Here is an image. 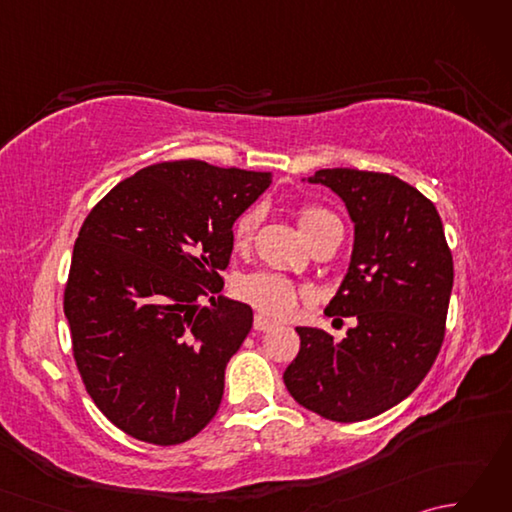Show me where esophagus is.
Listing matches in <instances>:
<instances>
[{
	"instance_id": "obj_1",
	"label": "esophagus",
	"mask_w": 512,
	"mask_h": 512,
	"mask_svg": "<svg viewBox=\"0 0 512 512\" xmlns=\"http://www.w3.org/2000/svg\"><path fill=\"white\" fill-rule=\"evenodd\" d=\"M275 321H270V319H266L264 314H255V319H253V328L257 330V332H266V330H270V328H275Z\"/></svg>"
}]
</instances>
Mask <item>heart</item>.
Masks as SVG:
<instances>
[{
  "label": "heart",
  "mask_w": 512,
  "mask_h": 512,
  "mask_svg": "<svg viewBox=\"0 0 512 512\" xmlns=\"http://www.w3.org/2000/svg\"><path fill=\"white\" fill-rule=\"evenodd\" d=\"M297 222L301 226V231L310 239L314 233L321 231L325 224H332L339 220H336L330 211H325L323 206L306 204V206H299ZM257 224H259L257 209H246L237 217L233 224V246L237 250H246L250 246L257 231ZM237 295L246 303H250L253 308H257L259 312L273 314V317H286V314L295 310L299 306V301L306 297V290L284 275L259 270V273L244 275L237 281Z\"/></svg>",
  "instance_id": "b5f03b06"
}]
</instances>
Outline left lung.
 Masks as SVG:
<instances>
[{"label": "left lung", "mask_w": 512, "mask_h": 512, "mask_svg": "<svg viewBox=\"0 0 512 512\" xmlns=\"http://www.w3.org/2000/svg\"><path fill=\"white\" fill-rule=\"evenodd\" d=\"M354 222L350 270L328 317H356L334 341L297 328L301 347L284 383L301 407L334 422L374 418L405 400L427 376L444 341L453 257L429 198L396 176L319 169Z\"/></svg>", "instance_id": "8db88e82"}]
</instances>
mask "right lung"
I'll list each match as a JSON object with an SVG mask.
<instances>
[{
    "label": "right lung",
    "instance_id": "add662e5",
    "mask_svg": "<svg viewBox=\"0 0 512 512\" xmlns=\"http://www.w3.org/2000/svg\"><path fill=\"white\" fill-rule=\"evenodd\" d=\"M270 182V171L158 162L85 217L63 312L85 389L127 436L171 447L217 413L226 363L253 328L246 303L215 301L220 273L235 220Z\"/></svg>",
    "mask_w": 512,
    "mask_h": 512
}]
</instances>
